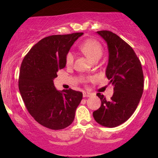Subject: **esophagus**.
<instances>
[{
	"label": "esophagus",
	"mask_w": 158,
	"mask_h": 158,
	"mask_svg": "<svg viewBox=\"0 0 158 158\" xmlns=\"http://www.w3.org/2000/svg\"><path fill=\"white\" fill-rule=\"evenodd\" d=\"M83 96L84 98H85V97H90L92 96V94H90V93H88V92H83Z\"/></svg>",
	"instance_id": "1"
}]
</instances>
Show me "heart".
I'll return each instance as SVG.
<instances>
[{
  "mask_svg": "<svg viewBox=\"0 0 158 158\" xmlns=\"http://www.w3.org/2000/svg\"><path fill=\"white\" fill-rule=\"evenodd\" d=\"M81 51L92 62L98 60L103 55V47L97 40L88 39L82 43L79 47ZM74 57L72 52H68L66 56V64L71 65L73 63Z\"/></svg>",
  "mask_w": 158,
  "mask_h": 158,
  "instance_id": "1",
  "label": "heart"
}]
</instances>
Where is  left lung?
Returning a JSON list of instances; mask_svg holds the SVG:
<instances>
[{
	"label": "left lung",
	"instance_id": "1",
	"mask_svg": "<svg viewBox=\"0 0 158 158\" xmlns=\"http://www.w3.org/2000/svg\"><path fill=\"white\" fill-rule=\"evenodd\" d=\"M97 33L107 43L109 56L106 75L114 87L109 100L100 93L96 94L101 106L93 115L99 124L112 128L128 120L137 109L144 89L143 71L135 51L122 38L106 30Z\"/></svg>",
	"mask_w": 158,
	"mask_h": 158
}]
</instances>
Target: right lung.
Instances as JSON below:
<instances>
[{"label": "right lung", "instance_id": "1", "mask_svg": "<svg viewBox=\"0 0 158 158\" xmlns=\"http://www.w3.org/2000/svg\"><path fill=\"white\" fill-rule=\"evenodd\" d=\"M83 33L47 36L31 47L23 58L19 88L34 119L47 128L59 130L72 124L83 94L73 89L56 90L53 80L66 65L70 47Z\"/></svg>", "mask_w": 158, "mask_h": 158}]
</instances>
